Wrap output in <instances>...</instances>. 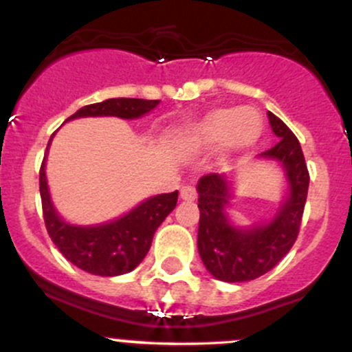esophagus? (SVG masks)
I'll return each mask as SVG.
<instances>
[{
  "label": "esophagus",
  "mask_w": 352,
  "mask_h": 352,
  "mask_svg": "<svg viewBox=\"0 0 352 352\" xmlns=\"http://www.w3.org/2000/svg\"><path fill=\"white\" fill-rule=\"evenodd\" d=\"M180 197H182L184 201H194V199L197 197V190L192 186H184L180 188Z\"/></svg>",
  "instance_id": "34e87169"
}]
</instances>
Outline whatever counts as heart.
<instances>
[{"label": "heart", "mask_w": 352, "mask_h": 352, "mask_svg": "<svg viewBox=\"0 0 352 352\" xmlns=\"http://www.w3.org/2000/svg\"><path fill=\"white\" fill-rule=\"evenodd\" d=\"M263 128V118L254 108L221 109L206 116L190 133L194 145H217L226 142L229 146H246L256 142Z\"/></svg>", "instance_id": "obj_1"}]
</instances>
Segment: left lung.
Returning <instances> with one entry per match:
<instances>
[{"mask_svg":"<svg viewBox=\"0 0 352 352\" xmlns=\"http://www.w3.org/2000/svg\"><path fill=\"white\" fill-rule=\"evenodd\" d=\"M268 120L278 142L260 157L280 162L287 172L290 194L270 223L241 229L229 223V182L226 175L209 173L197 184V248L207 272L229 283L250 282L276 266L294 246L300 231L309 190V170L297 136L280 118L268 111Z\"/></svg>","mask_w":352,"mask_h":352,"instance_id":"8db88e82","label":"left lung"}]
</instances>
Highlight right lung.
I'll list each match as a JSON object with an SVG mask.
<instances>
[{
    "mask_svg": "<svg viewBox=\"0 0 352 352\" xmlns=\"http://www.w3.org/2000/svg\"><path fill=\"white\" fill-rule=\"evenodd\" d=\"M160 99L146 101L135 98H114L89 104L67 118L118 116L135 120L157 108ZM54 135L50 136V142ZM49 142V145H50ZM47 145V150H49ZM47 157V155H45ZM40 197L43 221L49 236L62 254L84 272L99 276H118L131 272L143 261L157 228L175 209L179 190L153 195L123 217L99 226H72L65 223L50 201L45 177V158L40 166Z\"/></svg>",
    "mask_w": 352,
    "mask_h": 352,
    "instance_id": "obj_1",
    "label": "right lung"
}]
</instances>
